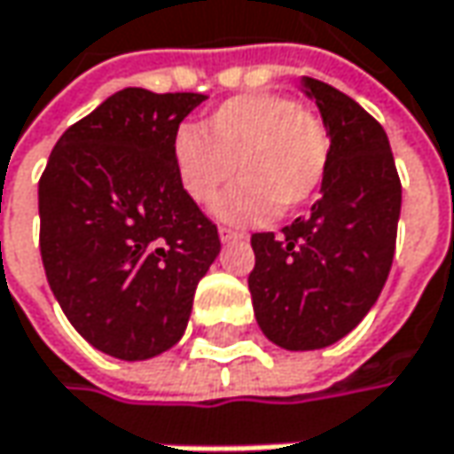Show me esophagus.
<instances>
[{
  "mask_svg": "<svg viewBox=\"0 0 454 454\" xmlns=\"http://www.w3.org/2000/svg\"><path fill=\"white\" fill-rule=\"evenodd\" d=\"M218 236H221V241H223V244H233V241H241V239H247V233H241V231H233V228H221V231H218Z\"/></svg>",
  "mask_w": 454,
  "mask_h": 454,
  "instance_id": "obj_1",
  "label": "esophagus"
}]
</instances>
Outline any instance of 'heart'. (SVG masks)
<instances>
[{"label": "heart", "instance_id": "heart-1", "mask_svg": "<svg viewBox=\"0 0 454 454\" xmlns=\"http://www.w3.org/2000/svg\"><path fill=\"white\" fill-rule=\"evenodd\" d=\"M332 156L324 121L278 92L241 94L223 102L200 128L174 133L172 161L179 187L198 205L215 200L213 213L226 223H262L306 205L321 187Z\"/></svg>", "mask_w": 454, "mask_h": 454}]
</instances>
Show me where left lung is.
Segmentation results:
<instances>
[{"instance_id": "1", "label": "left lung", "mask_w": 454, "mask_h": 454, "mask_svg": "<svg viewBox=\"0 0 454 454\" xmlns=\"http://www.w3.org/2000/svg\"><path fill=\"white\" fill-rule=\"evenodd\" d=\"M332 138L321 200L306 218L254 233V316L290 352L324 349L352 332L387 280L401 215V179L386 130L344 92L303 76Z\"/></svg>"}]
</instances>
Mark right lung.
<instances>
[{"mask_svg": "<svg viewBox=\"0 0 454 454\" xmlns=\"http://www.w3.org/2000/svg\"><path fill=\"white\" fill-rule=\"evenodd\" d=\"M205 94L128 87L71 125L38 184L41 256L71 326L94 349L151 360L182 339L218 228L184 195L172 141Z\"/></svg>", "mask_w": 454, "mask_h": 454, "instance_id": "right-lung-1", "label": "right lung"}]
</instances>
